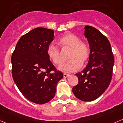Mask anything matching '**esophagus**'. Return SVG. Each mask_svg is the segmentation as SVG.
Here are the masks:
<instances>
[{
    "label": "esophagus",
    "mask_w": 123,
    "mask_h": 123,
    "mask_svg": "<svg viewBox=\"0 0 123 123\" xmlns=\"http://www.w3.org/2000/svg\"><path fill=\"white\" fill-rule=\"evenodd\" d=\"M70 75L69 74H63V77H65V78H67V77H69Z\"/></svg>",
    "instance_id": "1"
}]
</instances>
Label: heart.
Wrapping results in <instances>:
<instances>
[{"label":"heart","instance_id":"obj_1","mask_svg":"<svg viewBox=\"0 0 123 123\" xmlns=\"http://www.w3.org/2000/svg\"><path fill=\"white\" fill-rule=\"evenodd\" d=\"M58 44L63 50H69L68 62L58 67L60 71L64 72H72L80 69L81 65L86 64L89 58L90 51L88 45L80 41V38L73 34H66L59 39ZM48 58L56 65L62 63L61 51L55 45L51 44L46 50Z\"/></svg>","mask_w":123,"mask_h":123}]
</instances>
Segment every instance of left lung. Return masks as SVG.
Returning <instances> with one entry per match:
<instances>
[{"instance_id": "1", "label": "left lung", "mask_w": 123, "mask_h": 123, "mask_svg": "<svg viewBox=\"0 0 123 123\" xmlns=\"http://www.w3.org/2000/svg\"><path fill=\"white\" fill-rule=\"evenodd\" d=\"M85 30L90 46L89 58L85 69L75 74L78 83L72 88V92L79 100L91 101L98 98L109 86L114 58L106 36L91 26H86Z\"/></svg>"}]
</instances>
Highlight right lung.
<instances>
[{"label": "right lung", "instance_id": "1", "mask_svg": "<svg viewBox=\"0 0 123 123\" xmlns=\"http://www.w3.org/2000/svg\"><path fill=\"white\" fill-rule=\"evenodd\" d=\"M54 34L50 29H33L20 37L11 56L15 83L26 98L39 105L54 97L57 83L63 77L46 53Z\"/></svg>", "mask_w": 123, "mask_h": 123}]
</instances>
